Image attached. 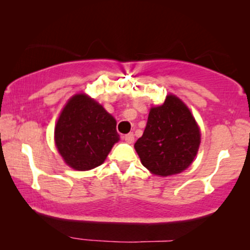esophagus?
Wrapping results in <instances>:
<instances>
[{
	"label": "esophagus",
	"mask_w": 250,
	"mask_h": 250,
	"mask_svg": "<svg viewBox=\"0 0 250 250\" xmlns=\"http://www.w3.org/2000/svg\"><path fill=\"white\" fill-rule=\"evenodd\" d=\"M123 139H124L127 143H133V142H134V135H133L132 133H128V134L124 135V136H123Z\"/></svg>",
	"instance_id": "esophagus-1"
}]
</instances>
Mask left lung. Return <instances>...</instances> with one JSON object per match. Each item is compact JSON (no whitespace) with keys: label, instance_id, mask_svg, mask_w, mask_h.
I'll list each match as a JSON object with an SVG mask.
<instances>
[{"label":"left lung","instance_id":"left-lung-1","mask_svg":"<svg viewBox=\"0 0 250 250\" xmlns=\"http://www.w3.org/2000/svg\"><path fill=\"white\" fill-rule=\"evenodd\" d=\"M200 129L186 104L168 94L150 109L143 135L135 142L142 165L155 175L179 174L192 164L200 145Z\"/></svg>","mask_w":250,"mask_h":250}]
</instances>
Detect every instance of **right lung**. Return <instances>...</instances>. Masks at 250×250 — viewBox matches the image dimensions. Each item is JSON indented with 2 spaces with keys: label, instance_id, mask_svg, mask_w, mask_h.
<instances>
[{
  "label": "right lung",
  "instance_id": "1",
  "mask_svg": "<svg viewBox=\"0 0 250 250\" xmlns=\"http://www.w3.org/2000/svg\"><path fill=\"white\" fill-rule=\"evenodd\" d=\"M54 141L64 163L71 168H95L119 141L116 119L94 99L85 93L75 94L59 116Z\"/></svg>",
  "mask_w": 250,
  "mask_h": 250
}]
</instances>
